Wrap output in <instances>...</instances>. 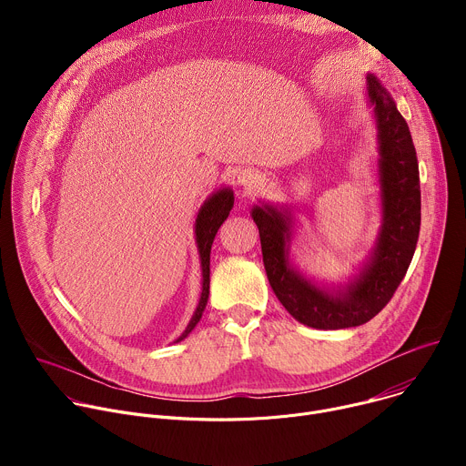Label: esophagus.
Listing matches in <instances>:
<instances>
[{
	"mask_svg": "<svg viewBox=\"0 0 466 466\" xmlns=\"http://www.w3.org/2000/svg\"><path fill=\"white\" fill-rule=\"evenodd\" d=\"M239 182L245 189L254 191L261 184V175L256 169H245L239 173Z\"/></svg>",
	"mask_w": 466,
	"mask_h": 466,
	"instance_id": "1",
	"label": "esophagus"
}]
</instances>
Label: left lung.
I'll return each mask as SVG.
<instances>
[{
  "label": "left lung",
  "mask_w": 466,
  "mask_h": 466,
  "mask_svg": "<svg viewBox=\"0 0 466 466\" xmlns=\"http://www.w3.org/2000/svg\"><path fill=\"white\" fill-rule=\"evenodd\" d=\"M380 146L383 225L363 273L339 295H329L289 265L291 216L263 205L252 210L259 230L265 273L282 306L302 324L341 329L376 317L404 280L420 232V178L410 127L374 76H367Z\"/></svg>",
  "instance_id": "8db88e82"
}]
</instances>
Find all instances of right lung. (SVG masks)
Here are the masks:
<instances>
[{
	"label": "right lung",
	"instance_id": "obj_1",
	"mask_svg": "<svg viewBox=\"0 0 466 466\" xmlns=\"http://www.w3.org/2000/svg\"><path fill=\"white\" fill-rule=\"evenodd\" d=\"M232 207H234L232 191L230 189H221V191L214 193L208 198L205 207L201 208V212H198V216H197L195 236H197V247H198V254H201V265H203V293H201V300H198V306H197L187 328L184 329V334L177 341H182L203 317V311H205L207 302H208V293H210V250H212V243L216 239V234H218L219 227L228 218Z\"/></svg>",
	"mask_w": 466,
	"mask_h": 466
}]
</instances>
